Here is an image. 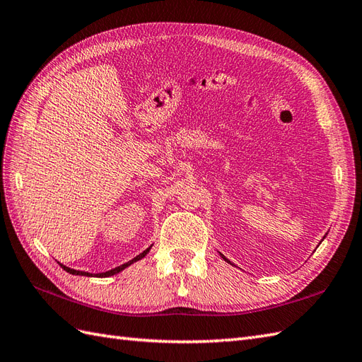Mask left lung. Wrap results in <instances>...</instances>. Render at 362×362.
Segmentation results:
<instances>
[{
    "mask_svg": "<svg viewBox=\"0 0 362 362\" xmlns=\"http://www.w3.org/2000/svg\"><path fill=\"white\" fill-rule=\"evenodd\" d=\"M220 255H221V254H220ZM221 258H223V260H225V262H228V263H229V264H233V263H230V262H229V260H228V258H226V257H225V255H221Z\"/></svg>",
    "mask_w": 362,
    "mask_h": 362,
    "instance_id": "obj_1",
    "label": "left lung"
}]
</instances>
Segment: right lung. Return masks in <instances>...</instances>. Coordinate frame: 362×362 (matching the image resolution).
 <instances>
[{
	"label": "right lung",
	"instance_id": "1",
	"mask_svg": "<svg viewBox=\"0 0 362 362\" xmlns=\"http://www.w3.org/2000/svg\"><path fill=\"white\" fill-rule=\"evenodd\" d=\"M153 247V245L150 246V247H146L145 251L142 252V254H139L137 257H134L133 260H129V262H127V263H124V264H120V266H117V267H115V269H111V271H107V272H99V274H90V272H84V271H76V269H71V267H67V266H64V264H61V267L66 272H69V274H71V275H84V276H98V278H105V276H111V275H116V274H119V272H122L125 267H128V266H132L133 263H136V262H139V260H142V258L150 252V249Z\"/></svg>",
	"mask_w": 362,
	"mask_h": 362
}]
</instances>
